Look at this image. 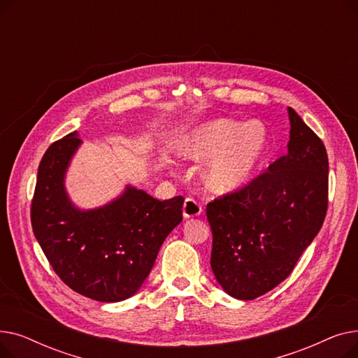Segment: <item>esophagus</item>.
Listing matches in <instances>:
<instances>
[{
  "instance_id": "1",
  "label": "esophagus",
  "mask_w": 358,
  "mask_h": 358,
  "mask_svg": "<svg viewBox=\"0 0 358 358\" xmlns=\"http://www.w3.org/2000/svg\"><path fill=\"white\" fill-rule=\"evenodd\" d=\"M201 210L203 209H201V206H200L199 201H196L194 199H190V197L185 199L184 206H182V215H184L185 219L199 216L201 213Z\"/></svg>"
}]
</instances>
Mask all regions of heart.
Instances as JSON below:
<instances>
[{"instance_id": "heart-1", "label": "heart", "mask_w": 358, "mask_h": 358, "mask_svg": "<svg viewBox=\"0 0 358 358\" xmlns=\"http://www.w3.org/2000/svg\"><path fill=\"white\" fill-rule=\"evenodd\" d=\"M268 148V130L258 120H209L192 130L178 152L184 159L208 161L203 180L215 193L227 194L245 187Z\"/></svg>"}]
</instances>
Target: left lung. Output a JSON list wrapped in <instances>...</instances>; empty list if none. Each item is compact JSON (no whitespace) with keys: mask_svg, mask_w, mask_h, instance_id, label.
<instances>
[{"mask_svg":"<svg viewBox=\"0 0 358 358\" xmlns=\"http://www.w3.org/2000/svg\"><path fill=\"white\" fill-rule=\"evenodd\" d=\"M287 111V154L206 208L212 270L222 289L239 300L266 294L286 280L327 215V149L292 107Z\"/></svg>","mask_w":358,"mask_h":358,"instance_id":"8db88e82","label":"left lung"}]
</instances>
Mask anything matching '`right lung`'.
I'll return each instance as SVG.
<instances>
[{
	"instance_id": "right-lung-1",
	"label": "right lung",
	"mask_w": 358,
	"mask_h": 358,
	"mask_svg": "<svg viewBox=\"0 0 358 358\" xmlns=\"http://www.w3.org/2000/svg\"><path fill=\"white\" fill-rule=\"evenodd\" d=\"M83 141L77 131L45 152L31 201V227L55 273L85 297L113 303L134 296L165 238L182 220L184 197L157 200L134 185L96 209H80L65 176Z\"/></svg>"
}]
</instances>
